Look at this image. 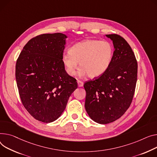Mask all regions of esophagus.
Segmentation results:
<instances>
[{
	"label": "esophagus",
	"instance_id": "esophagus-1",
	"mask_svg": "<svg viewBox=\"0 0 157 157\" xmlns=\"http://www.w3.org/2000/svg\"><path fill=\"white\" fill-rule=\"evenodd\" d=\"M77 82H78V87H82V86H83V84H84V83H83L82 81H79V80H78Z\"/></svg>",
	"mask_w": 157,
	"mask_h": 157
}]
</instances>
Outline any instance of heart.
<instances>
[{
    "label": "heart",
    "instance_id": "b5f03b06",
    "mask_svg": "<svg viewBox=\"0 0 157 157\" xmlns=\"http://www.w3.org/2000/svg\"><path fill=\"white\" fill-rule=\"evenodd\" d=\"M113 57V47L109 41L85 40L73 45L69 53L62 56V62L71 76L75 75L79 62L80 76L97 78L109 69Z\"/></svg>",
    "mask_w": 157,
    "mask_h": 157
}]
</instances>
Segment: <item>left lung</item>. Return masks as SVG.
<instances>
[{
    "mask_svg": "<svg viewBox=\"0 0 157 157\" xmlns=\"http://www.w3.org/2000/svg\"><path fill=\"white\" fill-rule=\"evenodd\" d=\"M114 52L109 69L98 78L85 83V109L95 122L106 124L120 118L129 107L137 81L138 64L124 38L106 35Z\"/></svg>",
    "mask_w": 157,
    "mask_h": 157,
    "instance_id": "8db88e82",
    "label": "left lung"
}]
</instances>
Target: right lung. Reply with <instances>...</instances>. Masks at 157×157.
<instances>
[{
  "label": "right lung",
  "instance_id": "right-lung-1",
  "mask_svg": "<svg viewBox=\"0 0 157 157\" xmlns=\"http://www.w3.org/2000/svg\"><path fill=\"white\" fill-rule=\"evenodd\" d=\"M61 33L43 34L31 39L17 60L16 79L26 110L43 122L57 120L77 88L62 62L66 38Z\"/></svg>",
  "mask_w": 157,
  "mask_h": 157
}]
</instances>
